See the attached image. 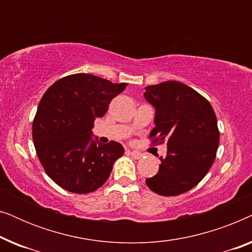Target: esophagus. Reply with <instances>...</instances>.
Returning a JSON list of instances; mask_svg holds the SVG:
<instances>
[{"mask_svg": "<svg viewBox=\"0 0 252 252\" xmlns=\"http://www.w3.org/2000/svg\"><path fill=\"white\" fill-rule=\"evenodd\" d=\"M126 154L127 155H130L133 158H135V159H140L141 157H142V154L137 153V151H130V150H126Z\"/></svg>", "mask_w": 252, "mask_h": 252, "instance_id": "obj_1", "label": "esophagus"}]
</instances>
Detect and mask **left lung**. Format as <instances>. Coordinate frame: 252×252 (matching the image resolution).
<instances>
[{
	"instance_id": "1",
	"label": "left lung",
	"mask_w": 252,
	"mask_h": 252,
	"mask_svg": "<svg viewBox=\"0 0 252 252\" xmlns=\"http://www.w3.org/2000/svg\"><path fill=\"white\" fill-rule=\"evenodd\" d=\"M146 89L144 97L156 109L151 144L167 142L158 173L146 184L158 195H181L208 174L216 159L219 129L215 110L204 96L179 81Z\"/></svg>"
}]
</instances>
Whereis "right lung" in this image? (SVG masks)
<instances>
[{
	"label": "right lung",
	"instance_id": "1",
	"mask_svg": "<svg viewBox=\"0 0 252 252\" xmlns=\"http://www.w3.org/2000/svg\"><path fill=\"white\" fill-rule=\"evenodd\" d=\"M126 88L87 73L60 79L44 93L33 119L36 155L51 180L65 190L88 194L105 184L113 164L124 155L116 141L96 144L92 129L96 118Z\"/></svg>",
	"mask_w": 252,
	"mask_h": 252
}]
</instances>
